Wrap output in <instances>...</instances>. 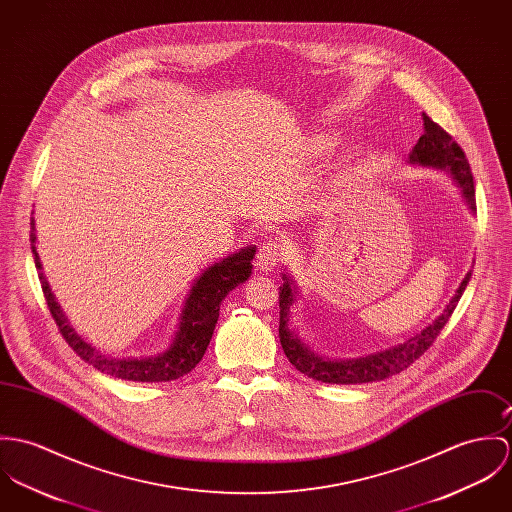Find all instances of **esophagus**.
<instances>
[{
	"label": "esophagus",
	"mask_w": 512,
	"mask_h": 512,
	"mask_svg": "<svg viewBox=\"0 0 512 512\" xmlns=\"http://www.w3.org/2000/svg\"><path fill=\"white\" fill-rule=\"evenodd\" d=\"M284 245L281 241H267L261 245L259 253H257V269L259 271H273L279 261L283 259Z\"/></svg>",
	"instance_id": "esophagus-1"
}]
</instances>
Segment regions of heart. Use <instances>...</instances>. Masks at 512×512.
I'll return each instance as SVG.
<instances>
[{
  "label": "heart",
  "mask_w": 512,
  "mask_h": 512,
  "mask_svg": "<svg viewBox=\"0 0 512 512\" xmlns=\"http://www.w3.org/2000/svg\"><path fill=\"white\" fill-rule=\"evenodd\" d=\"M334 145H336V139H334V137H326V139L320 141V149H322V151H330Z\"/></svg>",
  "instance_id": "1"
}]
</instances>
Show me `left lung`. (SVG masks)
<instances>
[{
    "label": "left lung",
    "instance_id": "left-lung-1",
    "mask_svg": "<svg viewBox=\"0 0 512 512\" xmlns=\"http://www.w3.org/2000/svg\"><path fill=\"white\" fill-rule=\"evenodd\" d=\"M422 119H424V135L412 147L408 155V165L446 172L454 180L455 186L461 190V196L467 208L471 210V214H475L477 208H475L473 174L461 147L455 143L452 135H448L428 115L424 114ZM281 275H283V284L279 286V308H281L279 336H281L284 355L300 373L308 375L314 381L332 383V385H361V383L383 381L404 371L408 365H412L432 345V341L438 338L440 330L448 324L465 286L471 279V271H469L457 286L452 300L446 304L444 312L438 318H434L424 330L410 336L408 340L381 351H373L369 355H361V357L330 359L310 349L308 343H304V340L292 330L290 318H292V308L298 302L300 290L296 281L290 277V273H286L283 269Z\"/></svg>",
    "mask_w": 512,
    "mask_h": 512
}]
</instances>
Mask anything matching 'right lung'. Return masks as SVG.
<instances>
[{"instance_id":"add662e5","label":"right lung","mask_w":512,"mask_h":512,"mask_svg":"<svg viewBox=\"0 0 512 512\" xmlns=\"http://www.w3.org/2000/svg\"><path fill=\"white\" fill-rule=\"evenodd\" d=\"M37 233H35V218H31V251L35 259V267L39 269V281L43 286L49 310L57 322L60 334L68 345L98 371L112 375L123 381L137 383H163L174 381L186 373H190L204 357L212 334L216 330L220 318V306L224 298L233 288L245 283L251 277V261L255 259V245H247L228 257L216 261L206 267L190 286L176 324V332L165 351L147 357H112L102 353L90 341L84 340L68 322L62 306L58 304L57 296L47 281L41 265V257L37 253Z\"/></svg>"}]
</instances>
